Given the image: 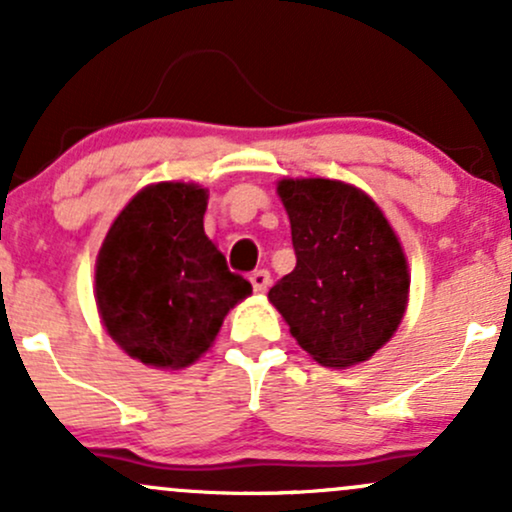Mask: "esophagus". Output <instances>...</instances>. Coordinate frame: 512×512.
Masks as SVG:
<instances>
[{
	"label": "esophagus",
	"instance_id": "34e87169",
	"mask_svg": "<svg viewBox=\"0 0 512 512\" xmlns=\"http://www.w3.org/2000/svg\"><path fill=\"white\" fill-rule=\"evenodd\" d=\"M250 281H252V289L257 293H264L269 289V284H272V279H269V272L267 269H257V272L250 274Z\"/></svg>",
	"mask_w": 512,
	"mask_h": 512
}]
</instances>
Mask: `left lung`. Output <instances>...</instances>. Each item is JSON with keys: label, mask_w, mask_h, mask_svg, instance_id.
I'll use <instances>...</instances> for the list:
<instances>
[{"label": "left lung", "mask_w": 512, "mask_h": 512, "mask_svg": "<svg viewBox=\"0 0 512 512\" xmlns=\"http://www.w3.org/2000/svg\"><path fill=\"white\" fill-rule=\"evenodd\" d=\"M296 267L269 289L296 342L330 368L366 361L395 334L407 257L368 195L339 180H281Z\"/></svg>", "instance_id": "obj_1"}]
</instances>
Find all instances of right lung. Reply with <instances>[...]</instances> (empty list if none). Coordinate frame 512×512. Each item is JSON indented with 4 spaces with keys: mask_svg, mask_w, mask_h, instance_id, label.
I'll use <instances>...</instances> for the list:
<instances>
[{
    "mask_svg": "<svg viewBox=\"0 0 512 512\" xmlns=\"http://www.w3.org/2000/svg\"><path fill=\"white\" fill-rule=\"evenodd\" d=\"M207 192L158 182L120 211L96 262V303L110 337L156 368H185L250 296L204 233Z\"/></svg>",
    "mask_w": 512,
    "mask_h": 512,
    "instance_id": "1",
    "label": "right lung"
}]
</instances>
